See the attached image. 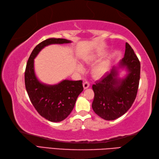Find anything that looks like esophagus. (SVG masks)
<instances>
[{
	"label": "esophagus",
	"mask_w": 159,
	"mask_h": 159,
	"mask_svg": "<svg viewBox=\"0 0 159 159\" xmlns=\"http://www.w3.org/2000/svg\"><path fill=\"white\" fill-rule=\"evenodd\" d=\"M83 88H84V89H87V88H89V85H90V84H89V83L88 82V81H85V82L83 83Z\"/></svg>",
	"instance_id": "1"
}]
</instances>
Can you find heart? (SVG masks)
<instances>
[{
    "label": "heart",
    "mask_w": 159,
    "mask_h": 159,
    "mask_svg": "<svg viewBox=\"0 0 159 159\" xmlns=\"http://www.w3.org/2000/svg\"><path fill=\"white\" fill-rule=\"evenodd\" d=\"M98 59V56H92V57H90L88 58V63H94V62L97 61ZM110 63L107 61H102L101 62V63L96 64L92 69V74L93 76H94L96 78H101L102 76H103L109 71V70H110ZM77 69L79 71H81L83 70V67L81 65L79 64L77 65Z\"/></svg>",
    "instance_id": "obj_1"
}]
</instances>
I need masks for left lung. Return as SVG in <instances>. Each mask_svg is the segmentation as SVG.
I'll list each match as a JSON object with an SVG mask.
<instances>
[{
	"mask_svg": "<svg viewBox=\"0 0 159 159\" xmlns=\"http://www.w3.org/2000/svg\"><path fill=\"white\" fill-rule=\"evenodd\" d=\"M119 68H125L129 72L123 79L118 78ZM141 64L133 49L125 43V56L119 67L114 66L110 72L92 85L94 98L92 109L107 120H112L126 113L137 94Z\"/></svg>",
	"mask_w": 159,
	"mask_h": 159,
	"instance_id": "obj_1",
	"label": "left lung"
}]
</instances>
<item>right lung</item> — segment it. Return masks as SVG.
<instances>
[{
    "instance_id": "add662e5",
    "label": "right lung",
    "mask_w": 159,
    "mask_h": 159,
    "mask_svg": "<svg viewBox=\"0 0 159 159\" xmlns=\"http://www.w3.org/2000/svg\"><path fill=\"white\" fill-rule=\"evenodd\" d=\"M70 43L65 39L43 40L31 53L25 71V84L31 102L40 116L52 122H60L69 116L83 90V81L63 80L53 85L40 83L34 72V58L46 46Z\"/></svg>"
}]
</instances>
